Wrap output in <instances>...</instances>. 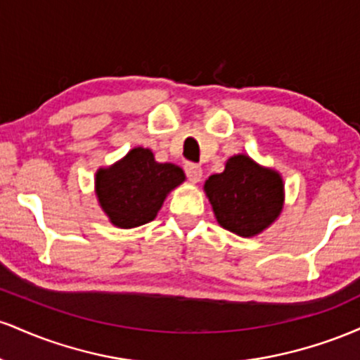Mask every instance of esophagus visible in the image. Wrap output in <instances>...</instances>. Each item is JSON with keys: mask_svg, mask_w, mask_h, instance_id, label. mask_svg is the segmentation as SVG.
<instances>
[{"mask_svg": "<svg viewBox=\"0 0 360 360\" xmlns=\"http://www.w3.org/2000/svg\"><path fill=\"white\" fill-rule=\"evenodd\" d=\"M184 172L186 176H188V179L191 181V183H200L201 177H203V169H201L198 164H186L184 166Z\"/></svg>", "mask_w": 360, "mask_h": 360, "instance_id": "obj_1", "label": "esophagus"}]
</instances>
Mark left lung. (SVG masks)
<instances>
[{
    "label": "left lung",
    "instance_id": "obj_1",
    "mask_svg": "<svg viewBox=\"0 0 360 360\" xmlns=\"http://www.w3.org/2000/svg\"><path fill=\"white\" fill-rule=\"evenodd\" d=\"M283 188L278 172L257 166L247 155L229 159L225 171L205 183L218 223L242 237L257 235L279 217Z\"/></svg>",
    "mask_w": 360,
    "mask_h": 360
}]
</instances>
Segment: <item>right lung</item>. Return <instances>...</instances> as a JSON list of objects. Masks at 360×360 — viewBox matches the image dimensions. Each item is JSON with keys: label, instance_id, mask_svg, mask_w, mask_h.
<instances>
[{"label": "right lung", "instance_id": "add662e5", "mask_svg": "<svg viewBox=\"0 0 360 360\" xmlns=\"http://www.w3.org/2000/svg\"><path fill=\"white\" fill-rule=\"evenodd\" d=\"M183 181V169L155 162L148 148L139 147L115 166L98 171L96 193L113 225L134 229L154 220L167 193Z\"/></svg>", "mask_w": 360, "mask_h": 360}]
</instances>
